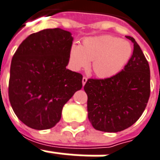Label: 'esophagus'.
I'll list each match as a JSON object with an SVG mask.
<instances>
[{
  "label": "esophagus",
  "instance_id": "34e87169",
  "mask_svg": "<svg viewBox=\"0 0 160 160\" xmlns=\"http://www.w3.org/2000/svg\"><path fill=\"white\" fill-rule=\"evenodd\" d=\"M86 81H87V78L85 77V76H84L82 79V84L83 85H85V83H86Z\"/></svg>",
  "mask_w": 160,
  "mask_h": 160
}]
</instances>
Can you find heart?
I'll return each instance as SVG.
<instances>
[{
  "label": "heart",
  "mask_w": 160,
  "mask_h": 160,
  "mask_svg": "<svg viewBox=\"0 0 160 160\" xmlns=\"http://www.w3.org/2000/svg\"><path fill=\"white\" fill-rule=\"evenodd\" d=\"M131 44L116 37L87 38L82 45L74 43L69 53V64L78 71L92 61V70L100 78L114 76L123 69L132 55Z\"/></svg>",
  "instance_id": "heart-1"
}]
</instances>
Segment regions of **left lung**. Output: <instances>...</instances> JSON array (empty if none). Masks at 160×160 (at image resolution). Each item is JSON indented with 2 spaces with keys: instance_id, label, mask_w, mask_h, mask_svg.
I'll list each match as a JSON object with an SVG mask.
<instances>
[{
  "instance_id": "obj_1",
  "label": "left lung",
  "mask_w": 160,
  "mask_h": 160,
  "mask_svg": "<svg viewBox=\"0 0 160 160\" xmlns=\"http://www.w3.org/2000/svg\"><path fill=\"white\" fill-rule=\"evenodd\" d=\"M133 52L123 69L112 77L88 79V118L96 130L117 132L128 128L142 116L150 96V69L133 38Z\"/></svg>"
}]
</instances>
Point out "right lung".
Wrapping results in <instances>:
<instances>
[{"mask_svg": "<svg viewBox=\"0 0 160 160\" xmlns=\"http://www.w3.org/2000/svg\"><path fill=\"white\" fill-rule=\"evenodd\" d=\"M73 38L60 28L29 35L12 58L8 96L19 120L37 130L58 123L64 104L82 88V75L66 69Z\"/></svg>", "mask_w": 160, "mask_h": 160, "instance_id": "obj_1", "label": "right lung"}]
</instances>
